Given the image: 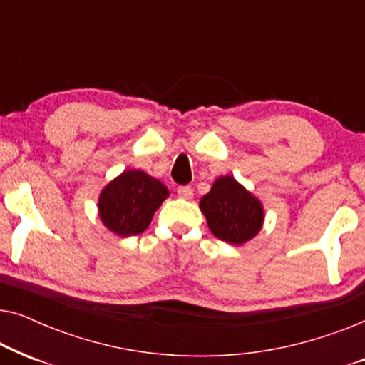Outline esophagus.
Instances as JSON below:
<instances>
[{
    "mask_svg": "<svg viewBox=\"0 0 365 365\" xmlns=\"http://www.w3.org/2000/svg\"><path fill=\"white\" fill-rule=\"evenodd\" d=\"M178 194H179V197H182V199H191L192 197V187L191 186H179Z\"/></svg>",
    "mask_w": 365,
    "mask_h": 365,
    "instance_id": "obj_1",
    "label": "esophagus"
}]
</instances>
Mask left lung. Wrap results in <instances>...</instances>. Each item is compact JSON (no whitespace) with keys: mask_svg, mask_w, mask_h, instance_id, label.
I'll use <instances>...</instances> for the list:
<instances>
[{"mask_svg":"<svg viewBox=\"0 0 365 365\" xmlns=\"http://www.w3.org/2000/svg\"><path fill=\"white\" fill-rule=\"evenodd\" d=\"M199 207L214 236L234 246L251 241L262 229V202L232 176L217 178Z\"/></svg>","mask_w":365,"mask_h":365,"instance_id":"8db88e82","label":"left lung"}]
</instances>
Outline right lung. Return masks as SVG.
<instances>
[{"mask_svg":"<svg viewBox=\"0 0 365 365\" xmlns=\"http://www.w3.org/2000/svg\"><path fill=\"white\" fill-rule=\"evenodd\" d=\"M166 197L169 191L161 181L139 169H126L99 194V219L116 236H136L146 231Z\"/></svg>","mask_w":365,"mask_h":365,"instance_id":"right-lung-1","label":"right lung"}]
</instances>
